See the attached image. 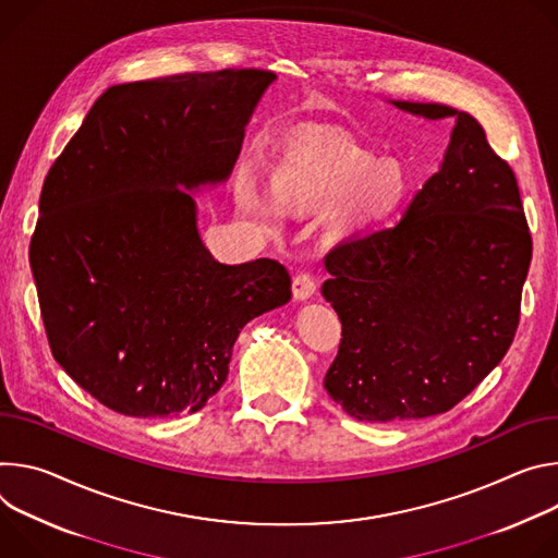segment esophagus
Returning <instances> with one entry per match:
<instances>
[{
	"label": "esophagus",
	"mask_w": 558,
	"mask_h": 558,
	"mask_svg": "<svg viewBox=\"0 0 558 558\" xmlns=\"http://www.w3.org/2000/svg\"><path fill=\"white\" fill-rule=\"evenodd\" d=\"M315 292H317V281H315V277L311 272H299L292 279V294H294V299L305 301V299H311Z\"/></svg>",
	"instance_id": "34e87169"
}]
</instances>
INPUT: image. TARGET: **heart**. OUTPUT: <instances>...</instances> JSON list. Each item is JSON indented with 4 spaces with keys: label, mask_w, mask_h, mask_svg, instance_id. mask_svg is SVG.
Listing matches in <instances>:
<instances>
[{
    "label": "heart",
    "mask_w": 558,
    "mask_h": 558,
    "mask_svg": "<svg viewBox=\"0 0 558 558\" xmlns=\"http://www.w3.org/2000/svg\"><path fill=\"white\" fill-rule=\"evenodd\" d=\"M270 197L277 208L294 215L330 208L339 228H365L388 219L405 197L408 181L397 166L356 148L299 150L270 172ZM241 208L266 228H277L275 208L264 202L251 181L239 185Z\"/></svg>",
    "instance_id": "1"
}]
</instances>
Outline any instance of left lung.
Here are the masks:
<instances>
[{
    "label": "left lung",
    "mask_w": 558,
    "mask_h": 558,
    "mask_svg": "<svg viewBox=\"0 0 558 558\" xmlns=\"http://www.w3.org/2000/svg\"><path fill=\"white\" fill-rule=\"evenodd\" d=\"M457 126L405 217L326 255L322 292L341 319L328 395L359 421L435 416L465 399L519 328L532 236L517 177L481 123L444 104L395 101Z\"/></svg>",
    "instance_id": "8db88e82"
}]
</instances>
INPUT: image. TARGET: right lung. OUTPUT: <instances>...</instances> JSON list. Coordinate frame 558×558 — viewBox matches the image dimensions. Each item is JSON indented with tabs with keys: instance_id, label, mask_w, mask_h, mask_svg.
<instances>
[{
	"instance_id": "right-lung-1",
	"label": "right lung",
	"mask_w": 558,
	"mask_h": 558,
	"mask_svg": "<svg viewBox=\"0 0 558 558\" xmlns=\"http://www.w3.org/2000/svg\"><path fill=\"white\" fill-rule=\"evenodd\" d=\"M272 80L226 69L112 86L44 179L28 255L48 345L119 414L202 410L239 330L292 294L275 259L215 262L181 191L230 174Z\"/></svg>"
}]
</instances>
